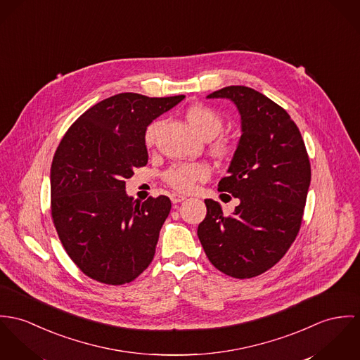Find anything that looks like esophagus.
Masks as SVG:
<instances>
[{
    "label": "esophagus",
    "mask_w": 360,
    "mask_h": 360,
    "mask_svg": "<svg viewBox=\"0 0 360 360\" xmlns=\"http://www.w3.org/2000/svg\"><path fill=\"white\" fill-rule=\"evenodd\" d=\"M169 199H171V201H172L174 204H176V202L184 201L186 198H185V196H182V195H179V193H172V195L169 196Z\"/></svg>",
    "instance_id": "1"
}]
</instances>
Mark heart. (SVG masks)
Here are the masks:
<instances>
[{
    "label": "heart",
    "instance_id": "heart-1",
    "mask_svg": "<svg viewBox=\"0 0 360 360\" xmlns=\"http://www.w3.org/2000/svg\"><path fill=\"white\" fill-rule=\"evenodd\" d=\"M186 120L191 127L204 139H211L217 136L222 128V117L211 108L204 105H193L186 110ZM159 121H153L146 127L145 131V143L146 146H153L159 129ZM211 149L218 156H226L231 153L232 146L226 138H218L212 142ZM210 176V169L202 162H178L171 165L164 172V181L178 192H192L196 185L205 181Z\"/></svg>",
    "mask_w": 360,
    "mask_h": 360
}]
</instances>
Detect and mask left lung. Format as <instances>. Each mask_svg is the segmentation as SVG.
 <instances>
[{
    "label": "left lung",
    "instance_id": "1",
    "mask_svg": "<svg viewBox=\"0 0 360 360\" xmlns=\"http://www.w3.org/2000/svg\"><path fill=\"white\" fill-rule=\"evenodd\" d=\"M207 98L231 99L241 116V136L219 192L240 200L224 215L204 200L207 215L198 236L210 262L222 274L250 279L284 257L297 238L311 184V162L301 132L288 113L264 94L231 85Z\"/></svg>",
    "mask_w": 360,
    "mask_h": 360
}]
</instances>
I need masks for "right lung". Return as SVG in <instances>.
<instances>
[{
    "mask_svg": "<svg viewBox=\"0 0 360 360\" xmlns=\"http://www.w3.org/2000/svg\"><path fill=\"white\" fill-rule=\"evenodd\" d=\"M184 98L122 92L89 108L63 135L51 165V214L88 278L120 285L152 262L171 201L138 202L127 196L125 179L148 164L146 127Z\"/></svg>",
    "mask_w": 360,
    "mask_h": 360,
    "instance_id": "obj_1",
    "label": "right lung"
}]
</instances>
